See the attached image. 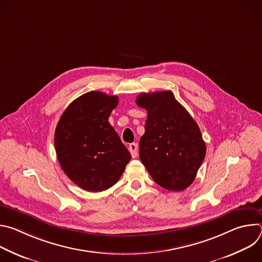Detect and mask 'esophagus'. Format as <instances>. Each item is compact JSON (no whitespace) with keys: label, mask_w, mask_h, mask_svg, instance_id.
<instances>
[{"label":"esophagus","mask_w":262,"mask_h":262,"mask_svg":"<svg viewBox=\"0 0 262 262\" xmlns=\"http://www.w3.org/2000/svg\"><path fill=\"white\" fill-rule=\"evenodd\" d=\"M128 149H129V152H130L132 157L133 158H137V156H138V144L137 143L129 144Z\"/></svg>","instance_id":"1"}]
</instances>
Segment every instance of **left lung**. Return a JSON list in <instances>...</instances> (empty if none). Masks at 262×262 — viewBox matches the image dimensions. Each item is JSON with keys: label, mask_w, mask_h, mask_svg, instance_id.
<instances>
[{"label": "left lung", "mask_w": 262, "mask_h": 262, "mask_svg": "<svg viewBox=\"0 0 262 262\" xmlns=\"http://www.w3.org/2000/svg\"><path fill=\"white\" fill-rule=\"evenodd\" d=\"M137 104L147 111L140 160L162 188L179 192L195 180L206 145L196 121L171 91L141 93Z\"/></svg>", "instance_id": "8db88e82"}]
</instances>
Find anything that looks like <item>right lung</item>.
Here are the masks:
<instances>
[{"instance_id": "1", "label": "right lung", "mask_w": 262, "mask_h": 262, "mask_svg": "<svg viewBox=\"0 0 262 262\" xmlns=\"http://www.w3.org/2000/svg\"><path fill=\"white\" fill-rule=\"evenodd\" d=\"M118 96L91 91L64 111L56 130L59 164L68 178L88 192H101L121 177L132 157L110 123Z\"/></svg>"}]
</instances>
